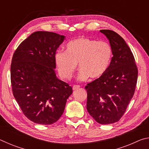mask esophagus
<instances>
[{
  "instance_id": "1",
  "label": "esophagus",
  "mask_w": 149,
  "mask_h": 149,
  "mask_svg": "<svg viewBox=\"0 0 149 149\" xmlns=\"http://www.w3.org/2000/svg\"><path fill=\"white\" fill-rule=\"evenodd\" d=\"M79 87H80L79 85H74V86H73V87H72V89H73V90L75 91V90H77V89H79Z\"/></svg>"
}]
</instances>
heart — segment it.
Masks as SVG:
<instances>
[{"mask_svg":"<svg viewBox=\"0 0 149 149\" xmlns=\"http://www.w3.org/2000/svg\"><path fill=\"white\" fill-rule=\"evenodd\" d=\"M112 56V49L108 42L81 37L70 41L65 52H58L55 61L59 74L67 79L73 76L79 63L78 79L85 81L89 77L93 79L101 77L107 71Z\"/></svg>","mask_w":149,"mask_h":149,"instance_id":"1","label":"heart"}]
</instances>
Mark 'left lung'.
I'll use <instances>...</instances> for the list:
<instances>
[{
	"label": "left lung",
	"instance_id": "1",
	"mask_svg": "<svg viewBox=\"0 0 149 149\" xmlns=\"http://www.w3.org/2000/svg\"><path fill=\"white\" fill-rule=\"evenodd\" d=\"M109 41L113 56L101 77L88 84L87 109L96 122L110 124L119 121L134 95L138 70L130 47L112 30H100Z\"/></svg>",
	"mask_w": 149,
	"mask_h": 149
}]
</instances>
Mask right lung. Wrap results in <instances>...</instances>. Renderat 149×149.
Listing matches in <instances>:
<instances>
[{
  "mask_svg": "<svg viewBox=\"0 0 149 149\" xmlns=\"http://www.w3.org/2000/svg\"><path fill=\"white\" fill-rule=\"evenodd\" d=\"M65 36L39 31L21 42L12 57L14 97L24 115L34 123L50 125L61 117L72 87L56 77L55 55Z\"/></svg>",
  "mask_w": 149,
  "mask_h": 149,
  "instance_id": "obj_1",
  "label": "right lung"
}]
</instances>
